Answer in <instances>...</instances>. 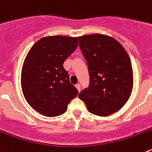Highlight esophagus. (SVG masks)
Here are the masks:
<instances>
[{
	"mask_svg": "<svg viewBox=\"0 0 152 152\" xmlns=\"http://www.w3.org/2000/svg\"><path fill=\"white\" fill-rule=\"evenodd\" d=\"M75 88H77V91H78V92H80V84H76V85H75Z\"/></svg>",
	"mask_w": 152,
	"mask_h": 152,
	"instance_id": "esophagus-1",
	"label": "esophagus"
}]
</instances>
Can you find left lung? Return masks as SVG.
I'll return each instance as SVG.
<instances>
[{
	"label": "left lung",
	"mask_w": 152,
	"mask_h": 152,
	"mask_svg": "<svg viewBox=\"0 0 152 152\" xmlns=\"http://www.w3.org/2000/svg\"><path fill=\"white\" fill-rule=\"evenodd\" d=\"M78 39L90 75L89 87L78 97L96 116L117 112L128 101L133 88V72L127 52L117 40L107 35H85Z\"/></svg>",
	"instance_id": "1"
}]
</instances>
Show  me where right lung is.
<instances>
[{"instance_id": "obj_1", "label": "right lung", "mask_w": 152, "mask_h": 152, "mask_svg": "<svg viewBox=\"0 0 152 152\" xmlns=\"http://www.w3.org/2000/svg\"><path fill=\"white\" fill-rule=\"evenodd\" d=\"M77 45V37L45 36L36 42L26 55L21 72L23 94L29 105L43 116L63 114L78 94L63 67Z\"/></svg>"}]
</instances>
